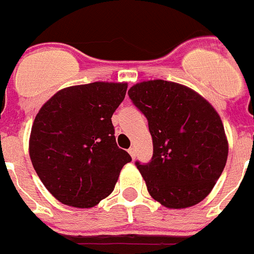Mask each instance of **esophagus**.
<instances>
[{
    "instance_id": "esophagus-1",
    "label": "esophagus",
    "mask_w": 254,
    "mask_h": 254,
    "mask_svg": "<svg viewBox=\"0 0 254 254\" xmlns=\"http://www.w3.org/2000/svg\"><path fill=\"white\" fill-rule=\"evenodd\" d=\"M128 152H129V155H131L132 159L136 158V149H134V147H129Z\"/></svg>"
}]
</instances>
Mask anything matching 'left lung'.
<instances>
[{
	"instance_id": "obj_1",
	"label": "left lung",
	"mask_w": 254,
	"mask_h": 254,
	"mask_svg": "<svg viewBox=\"0 0 254 254\" xmlns=\"http://www.w3.org/2000/svg\"><path fill=\"white\" fill-rule=\"evenodd\" d=\"M128 95L147 118L152 137L151 161L136 163L150 196L177 210L199 203L228 159V137L216 109L193 89L165 80L137 82Z\"/></svg>"
}]
</instances>
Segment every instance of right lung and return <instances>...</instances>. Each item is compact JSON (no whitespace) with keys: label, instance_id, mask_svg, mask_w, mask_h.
Here are the masks:
<instances>
[{"label":"right lung","instance_id":"obj_1","mask_svg":"<svg viewBox=\"0 0 254 254\" xmlns=\"http://www.w3.org/2000/svg\"><path fill=\"white\" fill-rule=\"evenodd\" d=\"M127 82L96 81L58 90L31 126L29 155L44 187L64 205L90 208L113 192L132 160L117 146L112 116Z\"/></svg>","mask_w":254,"mask_h":254}]
</instances>
